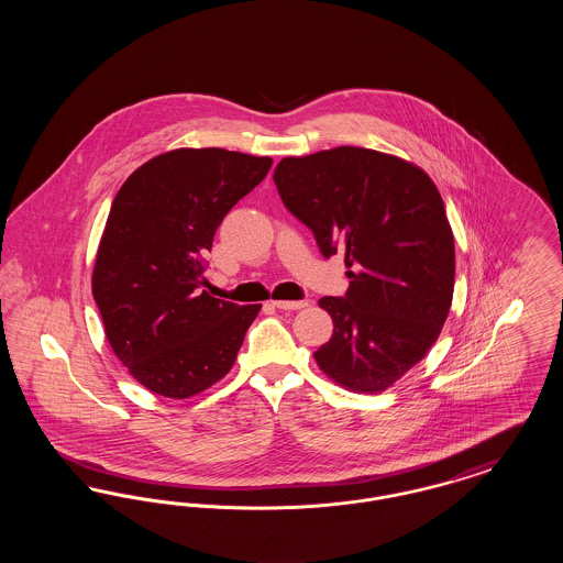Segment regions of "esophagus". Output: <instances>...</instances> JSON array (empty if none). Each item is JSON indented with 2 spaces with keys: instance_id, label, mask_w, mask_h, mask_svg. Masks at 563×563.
I'll list each match as a JSON object with an SVG mask.
<instances>
[{
  "instance_id": "obj_1",
  "label": "esophagus",
  "mask_w": 563,
  "mask_h": 563,
  "mask_svg": "<svg viewBox=\"0 0 563 563\" xmlns=\"http://www.w3.org/2000/svg\"><path fill=\"white\" fill-rule=\"evenodd\" d=\"M278 310H301V308H306L308 306V301H303V299H299V301H289V299H276V301H272Z\"/></svg>"
}]
</instances>
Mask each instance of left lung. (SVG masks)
I'll use <instances>...</instances> for the list:
<instances>
[{
	"label": "left lung",
	"mask_w": 563,
	"mask_h": 563,
	"mask_svg": "<svg viewBox=\"0 0 563 563\" xmlns=\"http://www.w3.org/2000/svg\"><path fill=\"white\" fill-rule=\"evenodd\" d=\"M274 184L324 257L346 255L349 294L319 299L333 319L319 369L350 393H384L427 356L452 308L454 234L439 189L413 162L352 145L283 158Z\"/></svg>",
	"instance_id": "left-lung-1"
}]
</instances>
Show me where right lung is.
I'll use <instances>...</instances> for the list:
<instances>
[{
    "label": "right lung",
    "instance_id": "1",
    "mask_svg": "<svg viewBox=\"0 0 563 563\" xmlns=\"http://www.w3.org/2000/svg\"><path fill=\"white\" fill-rule=\"evenodd\" d=\"M269 166L268 156L179 147L141 164L115 194L92 297L113 354L147 390L188 399L234 367L262 303L236 306L200 291V257Z\"/></svg>",
    "mask_w": 563,
    "mask_h": 563
}]
</instances>
